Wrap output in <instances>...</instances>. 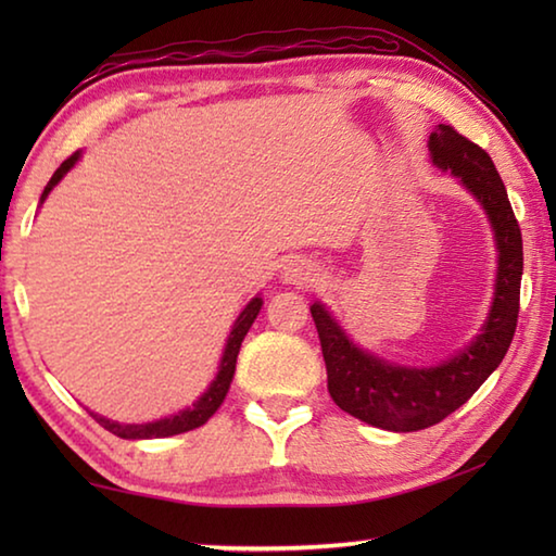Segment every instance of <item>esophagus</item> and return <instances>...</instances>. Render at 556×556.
<instances>
[{"label":"esophagus","mask_w":556,"mask_h":556,"mask_svg":"<svg viewBox=\"0 0 556 556\" xmlns=\"http://www.w3.org/2000/svg\"><path fill=\"white\" fill-rule=\"evenodd\" d=\"M281 279H285V285L308 287L318 279V269H316V265H312V262H306V260H291L285 267V271H281Z\"/></svg>","instance_id":"1"}]
</instances>
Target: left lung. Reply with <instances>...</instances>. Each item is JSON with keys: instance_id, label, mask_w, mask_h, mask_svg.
<instances>
[{"instance_id": "8db88e82", "label": "left lung", "mask_w": 556, "mask_h": 556, "mask_svg": "<svg viewBox=\"0 0 556 556\" xmlns=\"http://www.w3.org/2000/svg\"><path fill=\"white\" fill-rule=\"evenodd\" d=\"M427 147L431 164L454 174L491 223L497 269L491 312L481 331L446 361L417 368L363 351L321 301L312 304L333 402L365 425L388 431L434 427L466 404L503 363L520 312L522 235L493 159L448 125L431 131Z\"/></svg>"}]
</instances>
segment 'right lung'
I'll return each mask as SVG.
<instances>
[{
  "label": "right lung",
  "instance_id": "obj_1",
  "mask_svg": "<svg viewBox=\"0 0 556 556\" xmlns=\"http://www.w3.org/2000/svg\"><path fill=\"white\" fill-rule=\"evenodd\" d=\"M78 159H80V152H75L73 156L65 159V162L59 168H55L51 181L46 184V188H43L39 205L46 199H49V193L61 184V178L68 174L75 164H78ZM260 308H262V296L257 294L255 299H250V304L242 308L238 318H235V324L230 328V336H228V343H225V351H223V357H220L218 372H215L213 382L208 384V388H205V392L191 404V407H186V409L176 412V414H168V417H164V419L144 421V425H122V421H112L108 417H102V414H96V412H90V414L96 417L100 427H105L108 431H112V434L119 437V439H164V437L184 434V431H191L195 427H203L205 421H208L213 414L218 412V407L225 400V394H228V390H230L240 345L244 341V336H248L250 326L255 324Z\"/></svg>",
  "mask_w": 556,
  "mask_h": 556
}]
</instances>
